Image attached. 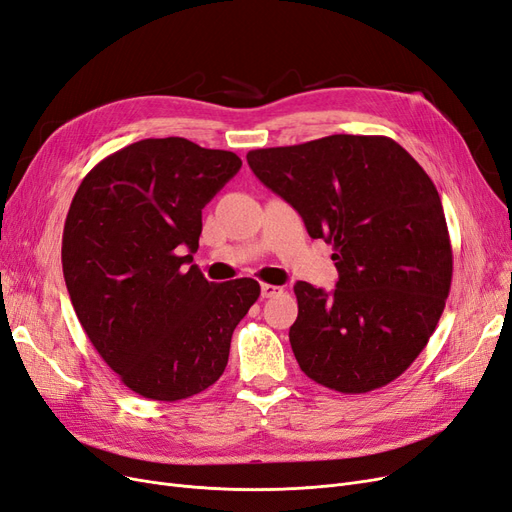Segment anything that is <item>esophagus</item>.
<instances>
[{"instance_id":"34e87169","label":"esophagus","mask_w":512,"mask_h":512,"mask_svg":"<svg viewBox=\"0 0 512 512\" xmlns=\"http://www.w3.org/2000/svg\"><path fill=\"white\" fill-rule=\"evenodd\" d=\"M278 293H282V287H276V285H266V282H263L261 285V297H274V295H278Z\"/></svg>"}]
</instances>
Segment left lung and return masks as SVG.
Segmentation results:
<instances>
[{
	"mask_svg": "<svg viewBox=\"0 0 512 512\" xmlns=\"http://www.w3.org/2000/svg\"><path fill=\"white\" fill-rule=\"evenodd\" d=\"M312 238L333 244L331 293L295 282L289 331L316 384L361 394L396 380L426 348L451 287L453 257L437 187L388 137L331 135L246 154Z\"/></svg>",
	"mask_w": 512,
	"mask_h": 512,
	"instance_id": "obj_1",
	"label": "left lung"
}]
</instances>
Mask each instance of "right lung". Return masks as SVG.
Segmentation results:
<instances>
[{"label": "right lung", "instance_id": "add662e5", "mask_svg": "<svg viewBox=\"0 0 512 512\" xmlns=\"http://www.w3.org/2000/svg\"><path fill=\"white\" fill-rule=\"evenodd\" d=\"M240 166L232 151L143 139L101 160L73 196L61 251L73 310L103 361L145 399L173 403L213 386L261 293L253 278L217 285L185 268L202 208Z\"/></svg>", "mask_w": 512, "mask_h": 512}]
</instances>
